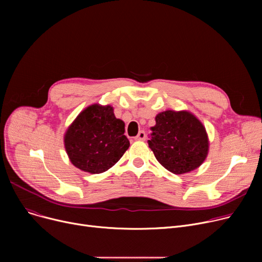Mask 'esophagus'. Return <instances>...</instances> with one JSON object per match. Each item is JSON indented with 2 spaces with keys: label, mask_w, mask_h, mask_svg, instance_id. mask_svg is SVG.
Here are the masks:
<instances>
[{
  "label": "esophagus",
  "mask_w": 262,
  "mask_h": 262,
  "mask_svg": "<svg viewBox=\"0 0 262 262\" xmlns=\"http://www.w3.org/2000/svg\"><path fill=\"white\" fill-rule=\"evenodd\" d=\"M145 138H146L145 132L144 130H140L139 134L135 137V140H145Z\"/></svg>",
  "instance_id": "1"
}]
</instances>
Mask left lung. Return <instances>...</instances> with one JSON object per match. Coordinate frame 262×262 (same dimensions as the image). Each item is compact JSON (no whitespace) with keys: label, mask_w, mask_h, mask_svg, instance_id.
Here are the masks:
<instances>
[{"label":"left lung","mask_w":262,"mask_h":262,"mask_svg":"<svg viewBox=\"0 0 262 262\" xmlns=\"http://www.w3.org/2000/svg\"><path fill=\"white\" fill-rule=\"evenodd\" d=\"M147 140L156 159L173 174L199 168L208 154V137L203 124L188 112H167L156 116Z\"/></svg>","instance_id":"8db88e82"}]
</instances>
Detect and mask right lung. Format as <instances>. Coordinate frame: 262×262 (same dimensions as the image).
<instances>
[{
	"mask_svg": "<svg viewBox=\"0 0 262 262\" xmlns=\"http://www.w3.org/2000/svg\"><path fill=\"white\" fill-rule=\"evenodd\" d=\"M124 122L117 119L112 106L87 107L68 128L67 154L81 171L100 174L116 164L129 146Z\"/></svg>",
	"mask_w": 262,
	"mask_h": 262,
	"instance_id": "add662e5",
	"label": "right lung"
}]
</instances>
